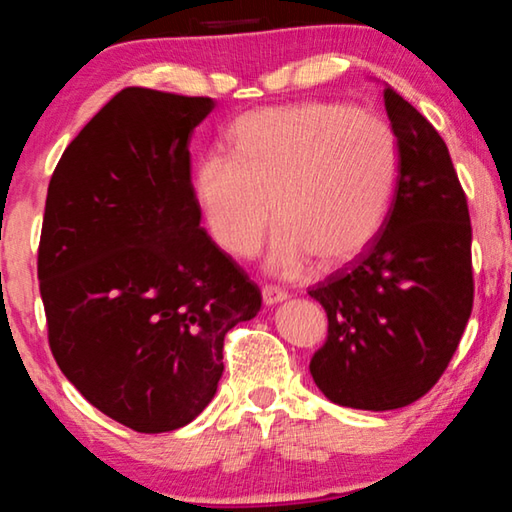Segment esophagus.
Wrapping results in <instances>:
<instances>
[{"label":"esophagus","instance_id":"obj_1","mask_svg":"<svg viewBox=\"0 0 512 512\" xmlns=\"http://www.w3.org/2000/svg\"><path fill=\"white\" fill-rule=\"evenodd\" d=\"M286 298H289V293H286L284 289H279V286H272V284L263 286V303L265 305H277Z\"/></svg>","mask_w":512,"mask_h":512}]
</instances>
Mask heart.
<instances>
[{
  "mask_svg": "<svg viewBox=\"0 0 512 512\" xmlns=\"http://www.w3.org/2000/svg\"><path fill=\"white\" fill-rule=\"evenodd\" d=\"M230 137L235 153H205L193 177L209 235L230 256L256 254L275 216L270 268L279 275H296L312 256L347 263L380 235L401 160L380 116L303 102L251 111Z\"/></svg>",
  "mask_w": 512,
  "mask_h": 512,
  "instance_id": "b5f03b06",
  "label": "heart"
}]
</instances>
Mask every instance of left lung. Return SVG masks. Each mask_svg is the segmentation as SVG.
<instances>
[{
	"label": "left lung",
	"mask_w": 512,
	"mask_h": 512,
	"mask_svg": "<svg viewBox=\"0 0 512 512\" xmlns=\"http://www.w3.org/2000/svg\"><path fill=\"white\" fill-rule=\"evenodd\" d=\"M398 142L387 221L370 247L312 286L328 317L310 373L333 403L396 410L445 373L473 310L471 216L436 128L384 88Z\"/></svg>",
	"instance_id": "1"
}]
</instances>
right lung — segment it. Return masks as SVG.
<instances>
[{
	"label": "right lung",
	"mask_w": 512,
	"mask_h": 512,
	"mask_svg": "<svg viewBox=\"0 0 512 512\" xmlns=\"http://www.w3.org/2000/svg\"><path fill=\"white\" fill-rule=\"evenodd\" d=\"M212 109L209 97L123 88L48 184L37 275L53 359L139 433L205 410L223 338L261 310V289L200 226L188 144Z\"/></svg>",
	"instance_id": "right-lung-1"
}]
</instances>
